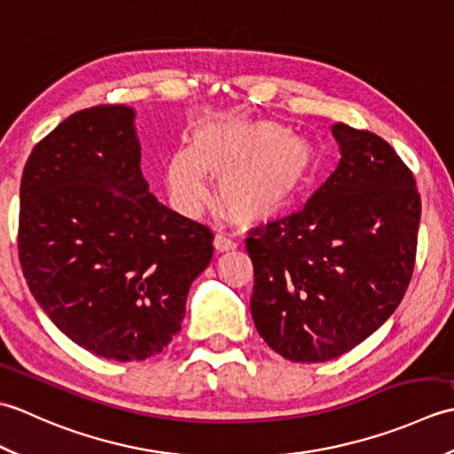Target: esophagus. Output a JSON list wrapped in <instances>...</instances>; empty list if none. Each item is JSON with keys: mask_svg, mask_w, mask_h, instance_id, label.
I'll return each instance as SVG.
<instances>
[{"mask_svg": "<svg viewBox=\"0 0 454 454\" xmlns=\"http://www.w3.org/2000/svg\"><path fill=\"white\" fill-rule=\"evenodd\" d=\"M236 242L230 236H226V234H216L215 236V247H216V252H220V254H224V252H230V249H236Z\"/></svg>", "mask_w": 454, "mask_h": 454, "instance_id": "1", "label": "esophagus"}]
</instances>
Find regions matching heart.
Segmentation results:
<instances>
[{
	"label": "heart",
	"mask_w": 454,
	"mask_h": 454,
	"mask_svg": "<svg viewBox=\"0 0 454 454\" xmlns=\"http://www.w3.org/2000/svg\"><path fill=\"white\" fill-rule=\"evenodd\" d=\"M314 163L312 144L283 124L215 119L192 130L187 152L169 158L166 181L177 208L197 215L208 199L205 177L220 179V207L239 222L257 224L293 205Z\"/></svg>",
	"instance_id": "b5f03b06"
}]
</instances>
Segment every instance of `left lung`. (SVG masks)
Listing matches in <instances>:
<instances>
[{"label":"left lung","mask_w":454,"mask_h":454,"mask_svg":"<svg viewBox=\"0 0 454 454\" xmlns=\"http://www.w3.org/2000/svg\"><path fill=\"white\" fill-rule=\"evenodd\" d=\"M341 160L291 216L246 239L259 335L294 363H324L364 341L402 302L416 263L421 199L387 140L337 122Z\"/></svg>","instance_id":"1"}]
</instances>
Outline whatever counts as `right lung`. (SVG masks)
<instances>
[{
    "instance_id": "obj_1",
    "label": "right lung",
    "mask_w": 454,
    "mask_h": 454,
    "mask_svg": "<svg viewBox=\"0 0 454 454\" xmlns=\"http://www.w3.org/2000/svg\"><path fill=\"white\" fill-rule=\"evenodd\" d=\"M212 239L208 226L148 191L124 105L74 113L25 163L23 275L58 330L93 355L121 363L158 355L181 330Z\"/></svg>"
}]
</instances>
